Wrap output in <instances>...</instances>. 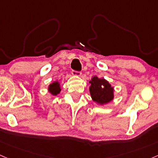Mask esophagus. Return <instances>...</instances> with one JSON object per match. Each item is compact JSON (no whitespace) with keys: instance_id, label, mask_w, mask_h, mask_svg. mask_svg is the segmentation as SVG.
<instances>
[{"instance_id":"obj_1","label":"esophagus","mask_w":158,"mask_h":158,"mask_svg":"<svg viewBox=\"0 0 158 158\" xmlns=\"http://www.w3.org/2000/svg\"><path fill=\"white\" fill-rule=\"evenodd\" d=\"M72 75L74 76H80L82 75V73L79 72V71H76V70H73L72 71Z\"/></svg>"}]
</instances>
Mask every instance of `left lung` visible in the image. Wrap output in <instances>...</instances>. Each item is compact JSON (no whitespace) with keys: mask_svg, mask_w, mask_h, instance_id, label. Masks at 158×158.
Returning <instances> with one entry per match:
<instances>
[{"mask_svg":"<svg viewBox=\"0 0 158 158\" xmlns=\"http://www.w3.org/2000/svg\"><path fill=\"white\" fill-rule=\"evenodd\" d=\"M90 94L92 100L100 105L110 103L114 98V89L108 81L94 76L89 81Z\"/></svg>","mask_w":158,"mask_h":158,"instance_id":"1","label":"left lung"}]
</instances>
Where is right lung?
I'll return each instance as SVG.
<instances>
[{
    "label": "right lung",
    "mask_w": 158,
    "mask_h": 158,
    "mask_svg": "<svg viewBox=\"0 0 158 158\" xmlns=\"http://www.w3.org/2000/svg\"><path fill=\"white\" fill-rule=\"evenodd\" d=\"M48 91L52 94L54 95V96H56L57 94L60 93V91H61L60 89V83L56 81V82H54L52 83V84L49 85L48 86Z\"/></svg>",
    "instance_id": "right-lung-1"
}]
</instances>
